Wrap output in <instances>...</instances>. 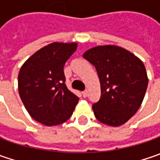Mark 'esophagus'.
Instances as JSON below:
<instances>
[{"label": "esophagus", "instance_id": "1", "mask_svg": "<svg viewBox=\"0 0 160 160\" xmlns=\"http://www.w3.org/2000/svg\"><path fill=\"white\" fill-rule=\"evenodd\" d=\"M82 93H83V98H86V97L88 96V91H84V92H83Z\"/></svg>", "mask_w": 160, "mask_h": 160}]
</instances>
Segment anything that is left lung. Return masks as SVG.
Masks as SVG:
<instances>
[{
    "label": "left lung",
    "mask_w": 160,
    "mask_h": 160,
    "mask_svg": "<svg viewBox=\"0 0 160 160\" xmlns=\"http://www.w3.org/2000/svg\"><path fill=\"white\" fill-rule=\"evenodd\" d=\"M83 57L96 68L102 96L92 105L93 113L102 124L120 126L137 112L148 86L143 62L134 54L118 45H98Z\"/></svg>",
    "instance_id": "1"
}]
</instances>
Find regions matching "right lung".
<instances>
[{"label": "right lung", "mask_w": 160, "mask_h": 160, "mask_svg": "<svg viewBox=\"0 0 160 160\" xmlns=\"http://www.w3.org/2000/svg\"><path fill=\"white\" fill-rule=\"evenodd\" d=\"M77 42H54L41 48L22 65L18 86L29 115L47 126H58L71 117L79 98L68 89L63 68Z\"/></svg>", "instance_id": "1"}]
</instances>
